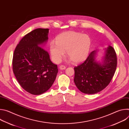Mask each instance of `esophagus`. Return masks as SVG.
<instances>
[{"label":"esophagus","mask_w":129,"mask_h":129,"mask_svg":"<svg viewBox=\"0 0 129 129\" xmlns=\"http://www.w3.org/2000/svg\"><path fill=\"white\" fill-rule=\"evenodd\" d=\"M59 68H60V70H65L66 69V67L64 65H61L59 67Z\"/></svg>","instance_id":"esophagus-1"}]
</instances>
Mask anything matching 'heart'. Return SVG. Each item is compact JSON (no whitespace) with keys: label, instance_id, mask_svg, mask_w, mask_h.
<instances>
[{"label":"heart","instance_id":"obj_1","mask_svg":"<svg viewBox=\"0 0 129 129\" xmlns=\"http://www.w3.org/2000/svg\"><path fill=\"white\" fill-rule=\"evenodd\" d=\"M56 41L49 43V51L52 61L59 63L65 56H67L75 63L86 60L91 46V39L87 35L75 31H69L59 35Z\"/></svg>","mask_w":129,"mask_h":129}]
</instances>
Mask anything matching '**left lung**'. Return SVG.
<instances>
[{
    "label": "left lung",
    "instance_id": "1",
    "mask_svg": "<svg viewBox=\"0 0 129 129\" xmlns=\"http://www.w3.org/2000/svg\"><path fill=\"white\" fill-rule=\"evenodd\" d=\"M97 52L92 51L84 63L74 68L75 85L85 94H95L105 89L111 82L116 69V54L112 46L105 48L101 62L96 60Z\"/></svg>",
    "mask_w": 129,
    "mask_h": 129
}]
</instances>
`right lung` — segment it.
Segmentation results:
<instances>
[{"mask_svg":"<svg viewBox=\"0 0 129 129\" xmlns=\"http://www.w3.org/2000/svg\"><path fill=\"white\" fill-rule=\"evenodd\" d=\"M49 29L37 28L24 36L14 52L13 70L20 86L27 92L39 95L47 91L56 78L57 65L43 48Z\"/></svg>","mask_w":129,"mask_h":129,"instance_id":"add662e5","label":"right lung"}]
</instances>
